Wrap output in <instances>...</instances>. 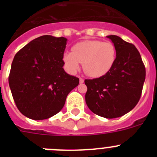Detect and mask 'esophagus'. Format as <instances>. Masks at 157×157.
I'll use <instances>...</instances> for the list:
<instances>
[{"label": "esophagus", "instance_id": "34e87169", "mask_svg": "<svg viewBox=\"0 0 157 157\" xmlns=\"http://www.w3.org/2000/svg\"><path fill=\"white\" fill-rule=\"evenodd\" d=\"M79 82L80 83H83V82H84V79H83L82 78L79 77Z\"/></svg>", "mask_w": 157, "mask_h": 157}]
</instances>
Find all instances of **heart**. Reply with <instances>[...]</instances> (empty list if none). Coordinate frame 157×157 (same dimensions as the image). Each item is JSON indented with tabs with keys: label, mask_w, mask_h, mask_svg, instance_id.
<instances>
[{
	"label": "heart",
	"mask_w": 157,
	"mask_h": 157,
	"mask_svg": "<svg viewBox=\"0 0 157 157\" xmlns=\"http://www.w3.org/2000/svg\"><path fill=\"white\" fill-rule=\"evenodd\" d=\"M116 49L111 42L98 40H86L76 43L72 52H66L63 59L67 68L75 73L83 63V69L87 75L99 78L106 75L114 66Z\"/></svg>",
	"instance_id": "b5f03b06"
}]
</instances>
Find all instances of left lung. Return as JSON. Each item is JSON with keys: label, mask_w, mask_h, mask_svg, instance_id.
Instances as JSON below:
<instances>
[{"label": "left lung", "mask_w": 157, "mask_h": 157, "mask_svg": "<svg viewBox=\"0 0 157 157\" xmlns=\"http://www.w3.org/2000/svg\"><path fill=\"white\" fill-rule=\"evenodd\" d=\"M115 45L116 59L106 75L86 79V103L98 116L114 119L132 110L139 101L145 79V67L133 44L116 35L107 36Z\"/></svg>", "instance_id": "8db88e82"}]
</instances>
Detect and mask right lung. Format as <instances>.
<instances>
[{
  "label": "right lung",
  "mask_w": 157,
  "mask_h": 157,
  "mask_svg": "<svg viewBox=\"0 0 157 157\" xmlns=\"http://www.w3.org/2000/svg\"><path fill=\"white\" fill-rule=\"evenodd\" d=\"M67 39L43 35L32 40L14 57L8 83L14 101L23 116L42 120L63 109L78 78L63 68Z\"/></svg>",
  "instance_id": "add662e5"
}]
</instances>
